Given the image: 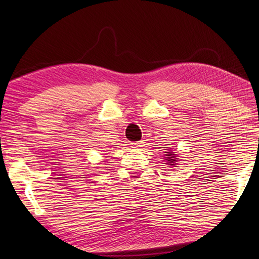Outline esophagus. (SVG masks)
I'll use <instances>...</instances> for the list:
<instances>
[{
	"instance_id": "obj_1",
	"label": "esophagus",
	"mask_w": 259,
	"mask_h": 259,
	"mask_svg": "<svg viewBox=\"0 0 259 259\" xmlns=\"http://www.w3.org/2000/svg\"><path fill=\"white\" fill-rule=\"evenodd\" d=\"M131 145H133V147H135V148L142 147V141H139V142H134V144H131Z\"/></svg>"
}]
</instances>
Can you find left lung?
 I'll return each instance as SVG.
<instances>
[{
    "label": "left lung",
    "instance_id": "left-lung-1",
    "mask_svg": "<svg viewBox=\"0 0 259 259\" xmlns=\"http://www.w3.org/2000/svg\"><path fill=\"white\" fill-rule=\"evenodd\" d=\"M169 152H171V151H169ZM167 156H168V157H167L166 160L168 161V163H170V166H174V162L176 161L175 155H172V153H168Z\"/></svg>",
    "mask_w": 259,
    "mask_h": 259
}]
</instances>
